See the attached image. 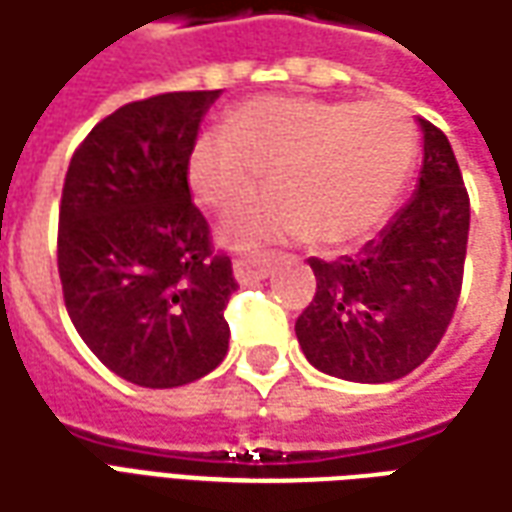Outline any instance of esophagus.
<instances>
[{
  "label": "esophagus",
  "instance_id": "esophagus-1",
  "mask_svg": "<svg viewBox=\"0 0 512 512\" xmlns=\"http://www.w3.org/2000/svg\"><path fill=\"white\" fill-rule=\"evenodd\" d=\"M232 274L241 285H252V282L266 280L271 274V263L263 260V257H241V260L232 263Z\"/></svg>",
  "mask_w": 512,
  "mask_h": 512
}]
</instances>
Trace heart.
<instances>
[{
	"instance_id": "obj_1",
	"label": "heart",
	"mask_w": 512,
	"mask_h": 512,
	"mask_svg": "<svg viewBox=\"0 0 512 512\" xmlns=\"http://www.w3.org/2000/svg\"><path fill=\"white\" fill-rule=\"evenodd\" d=\"M416 132L391 102H324L296 96L252 99L230 127L199 135L188 180L207 207L227 210L257 188L268 194L221 221V244L241 252L307 238L343 249L380 227L407 180Z\"/></svg>"
}]
</instances>
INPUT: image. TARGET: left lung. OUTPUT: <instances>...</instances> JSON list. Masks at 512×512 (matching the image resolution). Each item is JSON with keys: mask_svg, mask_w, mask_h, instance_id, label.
Here are the masks:
<instances>
[{"mask_svg": "<svg viewBox=\"0 0 512 512\" xmlns=\"http://www.w3.org/2000/svg\"><path fill=\"white\" fill-rule=\"evenodd\" d=\"M424 160L413 196L357 255L307 263L316 296L296 318L307 363L349 382H393L421 366L455 316L468 241V194L455 152L418 119Z\"/></svg>", "mask_w": 512, "mask_h": 512, "instance_id": "left-lung-1", "label": "left lung"}]
</instances>
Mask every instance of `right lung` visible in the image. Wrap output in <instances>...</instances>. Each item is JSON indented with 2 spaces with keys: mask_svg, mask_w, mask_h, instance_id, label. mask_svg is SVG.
Instances as JSON below:
<instances>
[{
  "mask_svg": "<svg viewBox=\"0 0 512 512\" xmlns=\"http://www.w3.org/2000/svg\"><path fill=\"white\" fill-rule=\"evenodd\" d=\"M221 91L130 102L96 124L66 171L57 271L71 324L121 380L177 388L227 357L238 288L191 202L188 160Z\"/></svg>",
  "mask_w": 512,
  "mask_h": 512,
  "instance_id": "add662e5",
  "label": "right lung"
}]
</instances>
